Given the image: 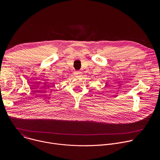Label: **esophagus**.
<instances>
[{
  "mask_svg": "<svg viewBox=\"0 0 160 160\" xmlns=\"http://www.w3.org/2000/svg\"><path fill=\"white\" fill-rule=\"evenodd\" d=\"M74 75H75V76H77V77H81L82 76V72H74Z\"/></svg>",
  "mask_w": 160,
  "mask_h": 160,
  "instance_id": "1",
  "label": "esophagus"
}]
</instances>
